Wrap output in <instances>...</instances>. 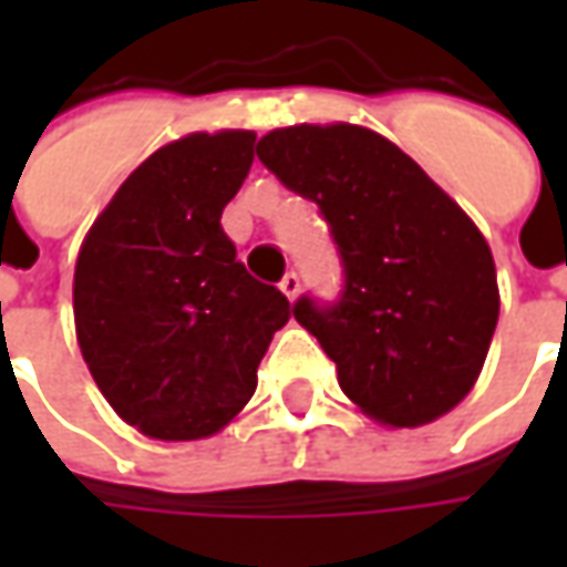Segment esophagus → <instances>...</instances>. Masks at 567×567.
<instances>
[{"mask_svg": "<svg viewBox=\"0 0 567 567\" xmlns=\"http://www.w3.org/2000/svg\"><path fill=\"white\" fill-rule=\"evenodd\" d=\"M279 288H282L285 297H291V300H295V297L300 295V276H297L295 270H288L282 276V282H279Z\"/></svg>", "mask_w": 567, "mask_h": 567, "instance_id": "34e87169", "label": "esophagus"}]
</instances>
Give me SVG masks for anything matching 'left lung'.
I'll list each match as a JSON object with an SVG mask.
<instances>
[{
	"instance_id": "8db88e82",
	"label": "left lung",
	"mask_w": 567,
	"mask_h": 567,
	"mask_svg": "<svg viewBox=\"0 0 567 567\" xmlns=\"http://www.w3.org/2000/svg\"><path fill=\"white\" fill-rule=\"evenodd\" d=\"M258 157L331 227L340 300L300 297L295 319L337 364L346 398L389 427L450 413L474 389L498 324L495 260L476 224L368 127L272 130Z\"/></svg>"
}]
</instances>
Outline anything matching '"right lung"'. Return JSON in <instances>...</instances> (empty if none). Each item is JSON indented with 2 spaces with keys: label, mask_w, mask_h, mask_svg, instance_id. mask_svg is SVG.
I'll list each match as a JSON object with an SVG mask.
<instances>
[{
  "label": "right lung",
  "mask_w": 567,
  "mask_h": 567,
  "mask_svg": "<svg viewBox=\"0 0 567 567\" xmlns=\"http://www.w3.org/2000/svg\"><path fill=\"white\" fill-rule=\"evenodd\" d=\"M255 161L251 130L190 133L117 187L75 264V333L91 377L154 440L221 431L258 389L288 297L258 282L221 212Z\"/></svg>",
  "instance_id": "right-lung-1"
}]
</instances>
